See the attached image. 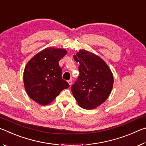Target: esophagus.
<instances>
[{"mask_svg": "<svg viewBox=\"0 0 146 146\" xmlns=\"http://www.w3.org/2000/svg\"><path fill=\"white\" fill-rule=\"evenodd\" d=\"M68 84H70V86H71V84H72V80H71V79H70V80H69L68 81Z\"/></svg>", "mask_w": 146, "mask_h": 146, "instance_id": "34e87169", "label": "esophagus"}]
</instances>
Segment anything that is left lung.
<instances>
[{"label":"left lung","instance_id":"8db88e82","mask_svg":"<svg viewBox=\"0 0 146 146\" xmlns=\"http://www.w3.org/2000/svg\"><path fill=\"white\" fill-rule=\"evenodd\" d=\"M73 57L80 64V75L71 88L73 97L83 109L97 108L107 100L111 92V71L102 58L90 51L81 49Z\"/></svg>","mask_w":146,"mask_h":146}]
</instances>
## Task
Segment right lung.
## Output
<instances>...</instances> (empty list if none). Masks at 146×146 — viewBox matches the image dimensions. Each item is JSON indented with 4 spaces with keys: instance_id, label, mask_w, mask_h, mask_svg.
I'll return each mask as SVG.
<instances>
[{
    "instance_id": "right-lung-1",
    "label": "right lung",
    "mask_w": 146,
    "mask_h": 146,
    "mask_svg": "<svg viewBox=\"0 0 146 146\" xmlns=\"http://www.w3.org/2000/svg\"><path fill=\"white\" fill-rule=\"evenodd\" d=\"M66 53L64 49L48 48L26 64L23 75L24 87L29 97L39 104H49L61 91L70 86L62 78V68L58 64Z\"/></svg>"
}]
</instances>
